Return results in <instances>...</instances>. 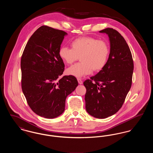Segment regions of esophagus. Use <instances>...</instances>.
Listing matches in <instances>:
<instances>
[{"instance_id": "34e87169", "label": "esophagus", "mask_w": 153, "mask_h": 153, "mask_svg": "<svg viewBox=\"0 0 153 153\" xmlns=\"http://www.w3.org/2000/svg\"><path fill=\"white\" fill-rule=\"evenodd\" d=\"M77 81H78V82L79 84H82V81L80 79H77Z\"/></svg>"}]
</instances>
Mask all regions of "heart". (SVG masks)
Segmentation results:
<instances>
[{"mask_svg": "<svg viewBox=\"0 0 153 153\" xmlns=\"http://www.w3.org/2000/svg\"><path fill=\"white\" fill-rule=\"evenodd\" d=\"M71 49L61 46L58 51L60 58L68 65L72 64L80 57L81 62L69 68L68 75L81 77L89 74L92 70L99 72L105 66L109 55V46L102 40L90 36L75 39L71 43Z\"/></svg>", "mask_w": 153, "mask_h": 153, "instance_id": "heart-1", "label": "heart"}]
</instances>
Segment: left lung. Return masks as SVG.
Listing matches in <instances>:
<instances>
[{
    "mask_svg": "<svg viewBox=\"0 0 153 153\" xmlns=\"http://www.w3.org/2000/svg\"><path fill=\"white\" fill-rule=\"evenodd\" d=\"M100 33L109 37L110 53L105 66L84 82L87 91L85 108L92 117L104 119L120 109L131 88L134 62L130 49L116 30L107 28Z\"/></svg>",
    "mask_w": 153,
    "mask_h": 153,
    "instance_id": "left-lung-1",
    "label": "left lung"
}]
</instances>
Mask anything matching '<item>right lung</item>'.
Returning a JSON list of instances; mask_svg holds the SVG:
<instances>
[{
    "instance_id": "right-lung-1",
    "label": "right lung",
    "mask_w": 153,
    "mask_h": 153,
    "mask_svg": "<svg viewBox=\"0 0 153 153\" xmlns=\"http://www.w3.org/2000/svg\"><path fill=\"white\" fill-rule=\"evenodd\" d=\"M67 33L47 26L30 38L21 61L23 93L32 111L53 119L61 115L68 95L78 85L74 76L61 75L65 65L58 51Z\"/></svg>"
}]
</instances>
